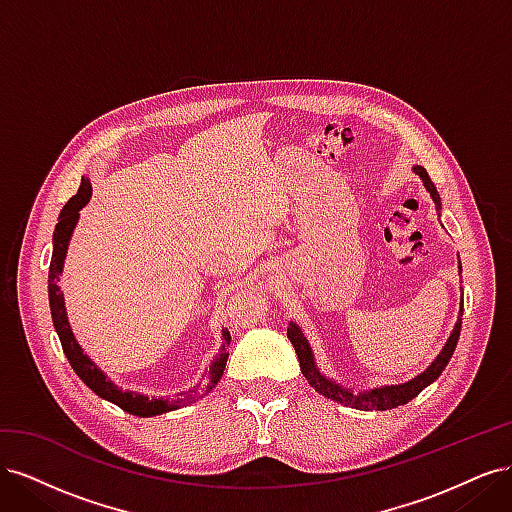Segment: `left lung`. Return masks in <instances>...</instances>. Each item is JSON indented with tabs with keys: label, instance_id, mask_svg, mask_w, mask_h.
<instances>
[{
	"label": "left lung",
	"instance_id": "left-lung-1",
	"mask_svg": "<svg viewBox=\"0 0 512 512\" xmlns=\"http://www.w3.org/2000/svg\"><path fill=\"white\" fill-rule=\"evenodd\" d=\"M414 173L423 179L425 188L429 190V194L433 198V203H436L438 209H440V194L436 190V185H433V181L429 179L427 170L423 166H414ZM461 316H463V297H461L459 318H457V324H455L451 337H448V342L442 348V352L438 354V359L433 361L427 367V371H423L421 376H416L414 380H410L406 384L382 386V389L365 391V393H352L350 389H342V386H337L335 382L327 380V378L320 374V371L316 369V363H314L312 348H309L307 339L303 337V333H301V329L297 327V324H290V327H288V339H290L292 346H294V352H297V356H299V365H301V371H303L305 380L312 384V389H316L320 395L329 397V399L337 401V404H342V406L356 408V410H391V408L408 404L410 399H414L423 389H427V386L433 380L440 378V374L444 371V367L448 365V361H451V356H453V352L457 348L459 333H461Z\"/></svg>",
	"mask_w": 512,
	"mask_h": 512
}]
</instances>
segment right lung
Instances as JSON below:
<instances>
[{
    "label": "right lung",
    "instance_id": "1",
    "mask_svg": "<svg viewBox=\"0 0 512 512\" xmlns=\"http://www.w3.org/2000/svg\"><path fill=\"white\" fill-rule=\"evenodd\" d=\"M89 196H91V183H89V179L83 177L81 185H79V192H76L68 200L66 207L61 209L55 232H53V258H51V267H49V303H51V316H53L55 331L59 335V342H61V348H64V354L68 356V361H70L72 369L76 371V376H79L91 391L100 395L102 399L111 401V404L119 406L123 412H130L134 416H143V418L156 416V414L170 412V410L181 408V406H188V404H192V401H198L200 397H205L215 384L220 382V378L224 374L226 359H228V346H230L228 331H224V344H222L220 354L215 356V361L209 367V384L205 386V389L196 386L194 391L181 393V397H177V399H149L145 395L121 391L119 386H115L111 380H106V376L94 365V361L87 359V354H83L81 346L76 344L68 316H66L64 294H61V288L57 282H59L61 269H64V258H66L70 235L76 226V220H79V211L87 205Z\"/></svg>",
    "mask_w": 512,
    "mask_h": 512
}]
</instances>
